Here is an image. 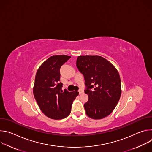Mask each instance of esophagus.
I'll use <instances>...</instances> for the list:
<instances>
[{
	"label": "esophagus",
	"instance_id": "34e87169",
	"mask_svg": "<svg viewBox=\"0 0 152 152\" xmlns=\"http://www.w3.org/2000/svg\"><path fill=\"white\" fill-rule=\"evenodd\" d=\"M78 92H79V94H82V93H83V91L82 90H79V91H78Z\"/></svg>",
	"mask_w": 152,
	"mask_h": 152
}]
</instances>
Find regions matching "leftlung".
<instances>
[{
  "mask_svg": "<svg viewBox=\"0 0 152 152\" xmlns=\"http://www.w3.org/2000/svg\"><path fill=\"white\" fill-rule=\"evenodd\" d=\"M76 67L83 75L88 96L84 104L86 114L93 119H102L115 109L121 94L119 73L113 65L98 55L79 56Z\"/></svg>",
  "mask_w": 152,
  "mask_h": 152,
  "instance_id": "obj_1",
  "label": "left lung"
}]
</instances>
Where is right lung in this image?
<instances>
[{"instance_id": "obj_1", "label": "right lung", "mask_w": 152, "mask_h": 152, "mask_svg": "<svg viewBox=\"0 0 152 152\" xmlns=\"http://www.w3.org/2000/svg\"><path fill=\"white\" fill-rule=\"evenodd\" d=\"M71 56L53 55L43 62L37 70L33 93L41 111L47 117L61 120L71 112L73 101L78 96L77 91H62L60 68Z\"/></svg>"}]
</instances>
